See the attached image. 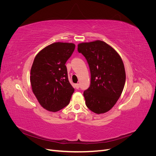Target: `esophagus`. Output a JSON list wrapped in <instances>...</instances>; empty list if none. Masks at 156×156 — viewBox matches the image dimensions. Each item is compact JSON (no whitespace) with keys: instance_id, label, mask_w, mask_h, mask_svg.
<instances>
[{"instance_id":"34e87169","label":"esophagus","mask_w":156,"mask_h":156,"mask_svg":"<svg viewBox=\"0 0 156 156\" xmlns=\"http://www.w3.org/2000/svg\"><path fill=\"white\" fill-rule=\"evenodd\" d=\"M75 88H76V89H79V87H80V86H79V84H75Z\"/></svg>"}]
</instances>
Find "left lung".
<instances>
[{"label": "left lung", "mask_w": 156, "mask_h": 156, "mask_svg": "<svg viewBox=\"0 0 156 156\" xmlns=\"http://www.w3.org/2000/svg\"><path fill=\"white\" fill-rule=\"evenodd\" d=\"M77 50L85 57L91 74L84 91L87 107L96 114L111 110L120 97L126 82L124 65L111 46L101 40L81 43Z\"/></svg>", "instance_id": "obj_1"}]
</instances>
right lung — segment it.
Here are the masks:
<instances>
[{
	"instance_id": "right-lung-1",
	"label": "right lung",
	"mask_w": 156,
	"mask_h": 156,
	"mask_svg": "<svg viewBox=\"0 0 156 156\" xmlns=\"http://www.w3.org/2000/svg\"><path fill=\"white\" fill-rule=\"evenodd\" d=\"M75 48L72 43L56 42L34 58L30 69L32 90L40 104L49 111L56 112L67 106L74 92L65 64Z\"/></svg>"
}]
</instances>
